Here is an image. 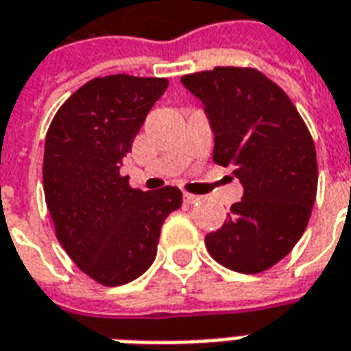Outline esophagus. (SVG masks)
<instances>
[{
  "label": "esophagus",
  "mask_w": 351,
  "mask_h": 351,
  "mask_svg": "<svg viewBox=\"0 0 351 351\" xmlns=\"http://www.w3.org/2000/svg\"><path fill=\"white\" fill-rule=\"evenodd\" d=\"M201 201V195H193V193H184V203H188V205H193V203H197Z\"/></svg>",
  "instance_id": "obj_1"
}]
</instances>
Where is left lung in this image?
Returning <instances> with one entry per match:
<instances>
[{"mask_svg": "<svg viewBox=\"0 0 351 351\" xmlns=\"http://www.w3.org/2000/svg\"><path fill=\"white\" fill-rule=\"evenodd\" d=\"M214 131V163L233 169L243 199L205 237L223 267L258 274L293 250L317 191L316 146L287 93L254 67H214L184 75Z\"/></svg>", "mask_w": 351, "mask_h": 351, "instance_id": "1", "label": "left lung"}]
</instances>
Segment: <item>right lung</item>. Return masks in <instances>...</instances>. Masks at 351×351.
Instances as JSON below:
<instances>
[{
	"mask_svg": "<svg viewBox=\"0 0 351 351\" xmlns=\"http://www.w3.org/2000/svg\"><path fill=\"white\" fill-rule=\"evenodd\" d=\"M167 86L158 77H97L58 108L47 131L43 188L58 241L103 286L128 284L152 265L163 221L182 205L176 186L141 191L120 175Z\"/></svg>",
	"mask_w": 351,
	"mask_h": 351,
	"instance_id": "1",
	"label": "right lung"
}]
</instances>
